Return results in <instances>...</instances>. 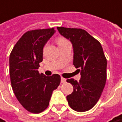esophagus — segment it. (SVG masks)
<instances>
[{
  "mask_svg": "<svg viewBox=\"0 0 122 122\" xmlns=\"http://www.w3.org/2000/svg\"><path fill=\"white\" fill-rule=\"evenodd\" d=\"M61 83H65V82H66V79H64L63 77H61Z\"/></svg>",
  "mask_w": 122,
  "mask_h": 122,
  "instance_id": "obj_1",
  "label": "esophagus"
}]
</instances>
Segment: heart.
<instances>
[{
  "label": "heart",
  "mask_w": 122,
  "mask_h": 122,
  "mask_svg": "<svg viewBox=\"0 0 122 122\" xmlns=\"http://www.w3.org/2000/svg\"><path fill=\"white\" fill-rule=\"evenodd\" d=\"M67 42H69V41L67 40L66 38H65L63 37H59L56 39V43L58 45L59 47L63 46L65 43H67Z\"/></svg>",
  "instance_id": "b5f03b06"
}]
</instances>
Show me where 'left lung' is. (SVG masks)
Masks as SVG:
<instances>
[{
	"label": "left lung",
	"instance_id": "8db88e82",
	"mask_svg": "<svg viewBox=\"0 0 122 122\" xmlns=\"http://www.w3.org/2000/svg\"><path fill=\"white\" fill-rule=\"evenodd\" d=\"M73 47V65L81 72L77 82L67 79L73 92L67 97L69 105L75 111L86 112L93 108L102 93L106 81L107 60L98 41L85 30L57 27Z\"/></svg>",
	"mask_w": 122,
	"mask_h": 122
}]
</instances>
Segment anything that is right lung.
I'll return each instance as SVG.
<instances>
[{
    "label": "right lung",
    "mask_w": 122,
    "mask_h": 122,
    "mask_svg": "<svg viewBox=\"0 0 122 122\" xmlns=\"http://www.w3.org/2000/svg\"><path fill=\"white\" fill-rule=\"evenodd\" d=\"M53 28L25 32L10 55V76L15 96L30 112L38 114L48 107L53 91L60 84L61 76H47L37 71L43 61V48L55 33Z\"/></svg>",
    "instance_id": "obj_1"
}]
</instances>
